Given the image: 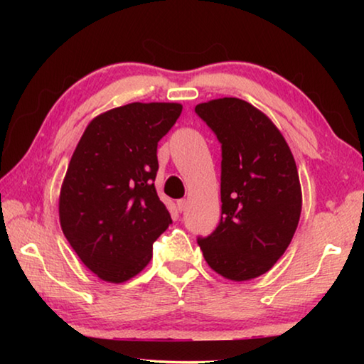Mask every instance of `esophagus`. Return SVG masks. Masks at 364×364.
Segmentation results:
<instances>
[{
  "mask_svg": "<svg viewBox=\"0 0 364 364\" xmlns=\"http://www.w3.org/2000/svg\"><path fill=\"white\" fill-rule=\"evenodd\" d=\"M176 207H178V210H180V212H184V210H186V207H188V200L180 199L176 202Z\"/></svg>",
  "mask_w": 364,
  "mask_h": 364,
  "instance_id": "obj_1",
  "label": "esophagus"
}]
</instances>
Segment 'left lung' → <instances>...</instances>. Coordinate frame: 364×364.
Wrapping results in <instances>:
<instances>
[{
    "label": "left lung",
    "instance_id": "8db88e82",
    "mask_svg": "<svg viewBox=\"0 0 364 364\" xmlns=\"http://www.w3.org/2000/svg\"><path fill=\"white\" fill-rule=\"evenodd\" d=\"M196 114L221 144L220 223L197 244L218 274L254 279L273 268L297 230V165L278 128L252 104L223 97L197 104Z\"/></svg>",
    "mask_w": 364,
    "mask_h": 364
}]
</instances>
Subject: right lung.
<instances>
[{
  "label": "right lung",
  "mask_w": 364,
  "mask_h": 364,
  "mask_svg": "<svg viewBox=\"0 0 364 364\" xmlns=\"http://www.w3.org/2000/svg\"><path fill=\"white\" fill-rule=\"evenodd\" d=\"M181 110L175 102L112 109L86 127L73 152L60 189V226L85 267L104 281L136 276L171 223L154 181L157 144Z\"/></svg>",
  "instance_id": "1"
}]
</instances>
